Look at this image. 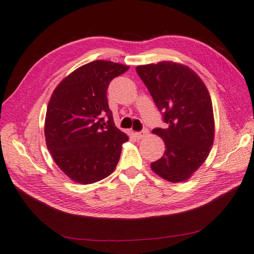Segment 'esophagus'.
<instances>
[{"instance_id":"1","label":"esophagus","mask_w":254,"mask_h":254,"mask_svg":"<svg viewBox=\"0 0 254 254\" xmlns=\"http://www.w3.org/2000/svg\"><path fill=\"white\" fill-rule=\"evenodd\" d=\"M147 133H148V130L147 129H143V130H141V131H136V132H134V136L136 137V139H143V137H145L146 135H147Z\"/></svg>"}]
</instances>
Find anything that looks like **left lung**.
<instances>
[{
	"label": "left lung",
	"mask_w": 254,
	"mask_h": 254,
	"mask_svg": "<svg viewBox=\"0 0 254 254\" xmlns=\"http://www.w3.org/2000/svg\"><path fill=\"white\" fill-rule=\"evenodd\" d=\"M148 89L165 128H155L165 151L150 164L151 170L170 182L188 180L209 156L214 140L211 96L200 77L190 67L162 61L136 66Z\"/></svg>",
	"instance_id": "obj_1"
}]
</instances>
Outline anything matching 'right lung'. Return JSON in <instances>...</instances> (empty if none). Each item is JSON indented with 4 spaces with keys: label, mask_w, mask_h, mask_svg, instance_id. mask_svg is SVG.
I'll use <instances>...</instances> for the list:
<instances>
[{
    "label": "right lung",
    "mask_w": 254,
    "mask_h": 254,
    "mask_svg": "<svg viewBox=\"0 0 254 254\" xmlns=\"http://www.w3.org/2000/svg\"><path fill=\"white\" fill-rule=\"evenodd\" d=\"M128 70V65L112 61H92L53 92L45 117V141L56 164L75 182H97L117 167L122 144L129 137L115 127L107 89L114 77Z\"/></svg>",
    "instance_id": "add662e5"
}]
</instances>
